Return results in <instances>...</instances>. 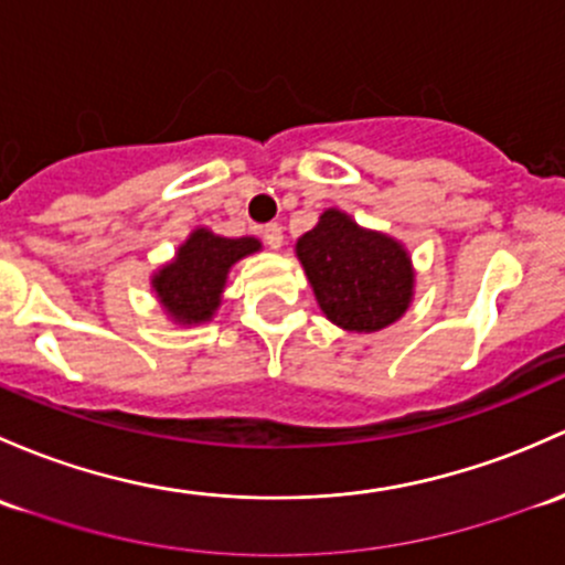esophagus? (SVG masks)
<instances>
[{"instance_id": "esophagus-1", "label": "esophagus", "mask_w": 565, "mask_h": 565, "mask_svg": "<svg viewBox=\"0 0 565 565\" xmlns=\"http://www.w3.org/2000/svg\"><path fill=\"white\" fill-rule=\"evenodd\" d=\"M260 236H264L266 247H271V249H280L282 247V228L277 223L264 225V228H260Z\"/></svg>"}]
</instances>
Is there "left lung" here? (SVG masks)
Instances as JSON below:
<instances>
[{
  "instance_id": "8db88e82",
  "label": "left lung",
  "mask_w": 565,
  "mask_h": 565,
  "mask_svg": "<svg viewBox=\"0 0 565 565\" xmlns=\"http://www.w3.org/2000/svg\"><path fill=\"white\" fill-rule=\"evenodd\" d=\"M316 299L348 331H377L405 312L413 290L411 258L388 236L364 231L329 209L296 244Z\"/></svg>"
}]
</instances>
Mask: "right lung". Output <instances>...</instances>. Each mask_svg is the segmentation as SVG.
Here are the masks:
<instances>
[{
	"mask_svg": "<svg viewBox=\"0 0 565 565\" xmlns=\"http://www.w3.org/2000/svg\"><path fill=\"white\" fill-rule=\"evenodd\" d=\"M258 247V239H249V236L225 239V236H214L212 231L198 228L179 247L177 260L154 275V290L162 307L182 323L209 321L217 310L220 290L231 266Z\"/></svg>",
	"mask_w": 565,
	"mask_h": 565,
	"instance_id": "obj_1",
	"label": "right lung"
}]
</instances>
